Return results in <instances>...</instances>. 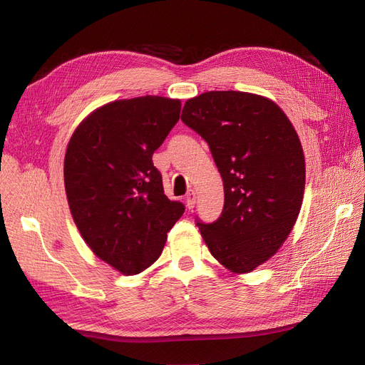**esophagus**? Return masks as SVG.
Wrapping results in <instances>:
<instances>
[{
	"label": "esophagus",
	"mask_w": 365,
	"mask_h": 365,
	"mask_svg": "<svg viewBox=\"0 0 365 365\" xmlns=\"http://www.w3.org/2000/svg\"><path fill=\"white\" fill-rule=\"evenodd\" d=\"M196 204V193L195 190H189L185 195V205L187 208H193Z\"/></svg>",
	"instance_id": "esophagus-1"
}]
</instances>
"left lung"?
<instances>
[{
    "label": "left lung",
    "instance_id": "left-lung-1",
    "mask_svg": "<svg viewBox=\"0 0 365 365\" xmlns=\"http://www.w3.org/2000/svg\"><path fill=\"white\" fill-rule=\"evenodd\" d=\"M181 120L207 141L224 181L222 213L196 225L227 269L251 272L277 252L300 213L302 143L282 109L257 94L204 93L185 102Z\"/></svg>",
    "mask_w": 365,
    "mask_h": 365
}]
</instances>
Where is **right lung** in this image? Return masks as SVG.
I'll list each match as a JSON object with an SVG mask.
<instances>
[{
  "label": "right lung",
  "instance_id": "add662e5",
  "mask_svg": "<svg viewBox=\"0 0 365 365\" xmlns=\"http://www.w3.org/2000/svg\"><path fill=\"white\" fill-rule=\"evenodd\" d=\"M181 102L160 96L115 101L77 126L63 163L65 192L86 245L134 275L164 248L184 204L164 195L152 155L178 123Z\"/></svg>",
  "mask_w": 365,
  "mask_h": 365
}]
</instances>
